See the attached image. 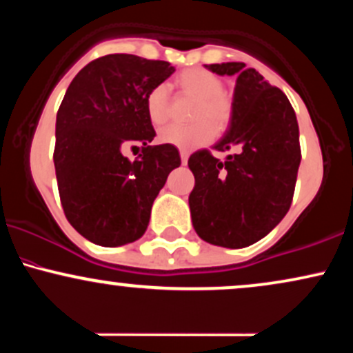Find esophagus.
<instances>
[{
	"mask_svg": "<svg viewBox=\"0 0 353 353\" xmlns=\"http://www.w3.org/2000/svg\"><path fill=\"white\" fill-rule=\"evenodd\" d=\"M179 154H181V161H182V164H188V159H189V152L188 151H184V149H181L179 151Z\"/></svg>",
	"mask_w": 353,
	"mask_h": 353,
	"instance_id": "34e87169",
	"label": "esophagus"
}]
</instances>
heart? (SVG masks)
Listing matches in <instances>:
<instances>
[{"mask_svg":"<svg viewBox=\"0 0 353 353\" xmlns=\"http://www.w3.org/2000/svg\"><path fill=\"white\" fill-rule=\"evenodd\" d=\"M177 84L182 91L199 99L192 114V119L197 123L190 125H168L159 132V141L181 149H192L209 143L214 137V128L222 131L228 125L232 112L230 101L224 94V83L205 70H188L177 76ZM145 112L154 125H161L168 121V88L161 84L149 92L145 98Z\"/></svg>","mask_w":353,"mask_h":353,"instance_id":"1","label":"heart"}]
</instances>
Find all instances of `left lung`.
<instances>
[{
  "label": "left lung",
  "mask_w": 353,
  "mask_h": 353,
  "mask_svg": "<svg viewBox=\"0 0 353 353\" xmlns=\"http://www.w3.org/2000/svg\"><path fill=\"white\" fill-rule=\"evenodd\" d=\"M219 76H237L232 112L217 151L189 157L194 174L189 196L197 236L209 244L241 249L261 241L282 221L292 202L301 145L297 117L289 99L244 63L205 64Z\"/></svg>",
  "instance_id": "1"
}]
</instances>
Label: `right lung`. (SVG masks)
<instances>
[{"label":"right lung","mask_w":353,"mask_h":353,"mask_svg":"<svg viewBox=\"0 0 353 353\" xmlns=\"http://www.w3.org/2000/svg\"><path fill=\"white\" fill-rule=\"evenodd\" d=\"M176 71L168 61L108 54L71 81L56 116L54 169L70 224L92 244L117 247L144 236L152 202L181 165L171 144L156 136L145 98ZM141 143L129 161L124 145Z\"/></svg>","instance_id":"1"}]
</instances>
